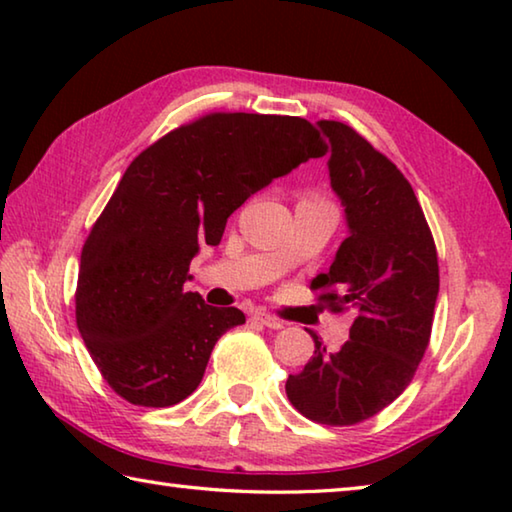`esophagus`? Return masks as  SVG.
<instances>
[{
  "mask_svg": "<svg viewBox=\"0 0 512 512\" xmlns=\"http://www.w3.org/2000/svg\"><path fill=\"white\" fill-rule=\"evenodd\" d=\"M253 320H257V323H262V325L268 327V329H282V327H284V323H282L280 318L266 314V311H255Z\"/></svg>",
  "mask_w": 512,
  "mask_h": 512,
  "instance_id": "34e87169",
  "label": "esophagus"
}]
</instances>
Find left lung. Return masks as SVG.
<instances>
[{
	"mask_svg": "<svg viewBox=\"0 0 512 512\" xmlns=\"http://www.w3.org/2000/svg\"><path fill=\"white\" fill-rule=\"evenodd\" d=\"M332 144L329 180L345 207L348 237L327 273L311 282L332 311L352 309L350 341L327 352L314 332V357L287 379V397L305 418L348 427L402 395L429 345L438 298V255L409 180L341 121H318Z\"/></svg>",
	"mask_w": 512,
	"mask_h": 512,
	"instance_id": "obj_1",
	"label": "left lung"
}]
</instances>
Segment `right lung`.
<instances>
[{
	"mask_svg": "<svg viewBox=\"0 0 512 512\" xmlns=\"http://www.w3.org/2000/svg\"><path fill=\"white\" fill-rule=\"evenodd\" d=\"M327 153L307 119L212 112L142 151L92 225L76 284V325L112 391L137 406L192 395L237 307L185 291L203 244L275 178Z\"/></svg>",
	"mask_w": 512,
	"mask_h": 512,
	"instance_id": "obj_1",
	"label": "right lung"
}]
</instances>
